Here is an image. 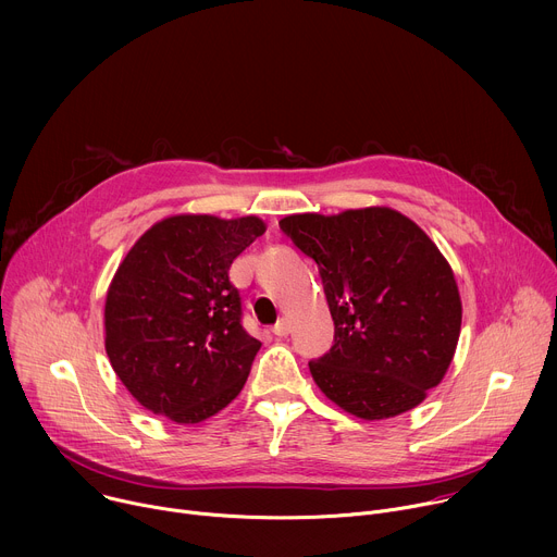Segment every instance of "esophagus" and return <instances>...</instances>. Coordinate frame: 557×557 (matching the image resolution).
I'll return each mask as SVG.
<instances>
[{
  "label": "esophagus",
  "instance_id": "esophagus-1",
  "mask_svg": "<svg viewBox=\"0 0 557 557\" xmlns=\"http://www.w3.org/2000/svg\"><path fill=\"white\" fill-rule=\"evenodd\" d=\"M288 333H290L288 320H280V322L273 326V335H275V337H286Z\"/></svg>",
  "mask_w": 557,
  "mask_h": 557
}]
</instances>
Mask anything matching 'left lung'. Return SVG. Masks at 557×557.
I'll return each instance as SVG.
<instances>
[{"instance_id":"left-lung-1","label":"left lung","mask_w":557,"mask_h":557,"mask_svg":"<svg viewBox=\"0 0 557 557\" xmlns=\"http://www.w3.org/2000/svg\"><path fill=\"white\" fill-rule=\"evenodd\" d=\"M280 228L320 269L335 322L331 350L308 361L314 383L366 421L417 408L445 376L462 320L436 245L387 207L297 213Z\"/></svg>"}]
</instances>
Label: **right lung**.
Returning a JSON list of instances; mask_svg holds the SVG:
<instances>
[{
    "label": "right lung",
    "mask_w": 557,
    "mask_h": 557,
    "mask_svg": "<svg viewBox=\"0 0 557 557\" xmlns=\"http://www.w3.org/2000/svg\"><path fill=\"white\" fill-rule=\"evenodd\" d=\"M264 231L256 215H174L121 262L106 299V350L149 412L200 423L245 387L262 344L243 326L228 269Z\"/></svg>",
    "instance_id": "obj_1"
}]
</instances>
